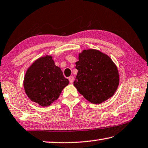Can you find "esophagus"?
I'll list each match as a JSON object with an SVG mask.
<instances>
[{
	"label": "esophagus",
	"mask_w": 148,
	"mask_h": 148,
	"mask_svg": "<svg viewBox=\"0 0 148 148\" xmlns=\"http://www.w3.org/2000/svg\"><path fill=\"white\" fill-rule=\"evenodd\" d=\"M68 79H69V82H70L71 84L73 83V81H74V77H69L68 78Z\"/></svg>",
	"instance_id": "esophagus-1"
}]
</instances>
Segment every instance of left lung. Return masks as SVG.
Returning a JSON list of instances; mask_svg holds the SVG:
<instances>
[{
    "label": "left lung",
    "instance_id": "8db88e82",
    "mask_svg": "<svg viewBox=\"0 0 148 148\" xmlns=\"http://www.w3.org/2000/svg\"><path fill=\"white\" fill-rule=\"evenodd\" d=\"M75 64L78 73L73 85L89 102L101 104L115 93L119 70L108 55L97 49H84Z\"/></svg>",
    "mask_w": 148,
    "mask_h": 148
}]
</instances>
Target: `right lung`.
Returning <instances> with one entry per match:
<instances>
[{
  "instance_id": "right-lung-1",
  "label": "right lung",
  "mask_w": 148,
  "mask_h": 148,
  "mask_svg": "<svg viewBox=\"0 0 148 148\" xmlns=\"http://www.w3.org/2000/svg\"><path fill=\"white\" fill-rule=\"evenodd\" d=\"M68 84V79L55 64L51 55L36 60L27 68L23 81L28 98L42 107L49 106L56 100Z\"/></svg>"
}]
</instances>
